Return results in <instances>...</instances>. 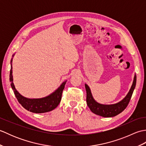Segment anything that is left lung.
Segmentation results:
<instances>
[{"label":"left lung","instance_id":"8db88e82","mask_svg":"<svg viewBox=\"0 0 146 146\" xmlns=\"http://www.w3.org/2000/svg\"><path fill=\"white\" fill-rule=\"evenodd\" d=\"M136 85V75L134 76V82L131 89L126 97L119 103L113 105H102L97 103L93 98L89 86L85 84L86 91V103L93 113L104 117H111L117 115L125 109L129 103L134 90Z\"/></svg>","mask_w":146,"mask_h":146}]
</instances>
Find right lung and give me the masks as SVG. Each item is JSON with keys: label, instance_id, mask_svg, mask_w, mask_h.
Masks as SVG:
<instances>
[{"label": "right lung", "instance_id": "right-lung-1", "mask_svg": "<svg viewBox=\"0 0 146 146\" xmlns=\"http://www.w3.org/2000/svg\"><path fill=\"white\" fill-rule=\"evenodd\" d=\"M11 60V62H12ZM12 64L11 68L10 71V82H11V85L12 90H14V93L15 95V97L17 99L19 104H21L25 109L29 110L33 113H44L48 111H51L54 110L55 108L58 107L59 104L60 103L62 97V93H63V89L64 88V85L66 84V81L64 82L61 86L59 87L56 90L54 93H52L48 97L42 98H38V99H30L24 97L19 93L15 86L14 83L12 82L13 78L12 75Z\"/></svg>", "mask_w": 146, "mask_h": 146}]
</instances>
